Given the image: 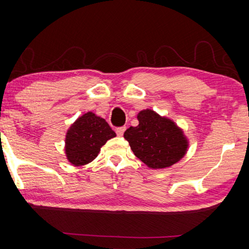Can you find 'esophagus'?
Listing matches in <instances>:
<instances>
[{
	"mask_svg": "<svg viewBox=\"0 0 249 249\" xmlns=\"http://www.w3.org/2000/svg\"><path fill=\"white\" fill-rule=\"evenodd\" d=\"M125 129H126V127H124V126H122V127L116 128V134H117V136H123V134H124V132H125Z\"/></svg>",
	"mask_w": 249,
	"mask_h": 249,
	"instance_id": "34e87169",
	"label": "esophagus"
}]
</instances>
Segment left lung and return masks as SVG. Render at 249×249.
I'll return each mask as SVG.
<instances>
[{
  "label": "left lung",
  "instance_id": "1",
  "mask_svg": "<svg viewBox=\"0 0 249 249\" xmlns=\"http://www.w3.org/2000/svg\"><path fill=\"white\" fill-rule=\"evenodd\" d=\"M136 127L125 130L124 138L138 159L151 169H162L178 162L188 149V140L167 117L151 109H142L137 115Z\"/></svg>",
  "mask_w": 249,
  "mask_h": 249
}]
</instances>
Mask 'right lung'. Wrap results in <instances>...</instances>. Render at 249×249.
I'll return each mask as SVG.
<instances>
[{
  "label": "right lung",
  "mask_w": 249,
  "mask_h": 249,
  "mask_svg": "<svg viewBox=\"0 0 249 249\" xmlns=\"http://www.w3.org/2000/svg\"><path fill=\"white\" fill-rule=\"evenodd\" d=\"M116 134L107 121L88 112L70 126L66 135V156L73 166H84L99 155L101 147Z\"/></svg>",
  "instance_id": "right-lung-1"
}]
</instances>
